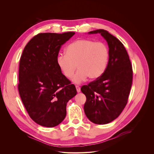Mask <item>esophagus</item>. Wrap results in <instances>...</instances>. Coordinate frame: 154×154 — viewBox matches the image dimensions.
I'll return each mask as SVG.
<instances>
[{"label": "esophagus", "mask_w": 154, "mask_h": 154, "mask_svg": "<svg viewBox=\"0 0 154 154\" xmlns=\"http://www.w3.org/2000/svg\"><path fill=\"white\" fill-rule=\"evenodd\" d=\"M75 88H76V90H77V93H80V87L79 86H78V85H76Z\"/></svg>", "instance_id": "esophagus-1"}]
</instances>
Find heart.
<instances>
[{
	"mask_svg": "<svg viewBox=\"0 0 154 154\" xmlns=\"http://www.w3.org/2000/svg\"><path fill=\"white\" fill-rule=\"evenodd\" d=\"M109 58L108 48L103 42L90 39H79L66 48V54L57 56V63L63 74L80 84L89 77L97 79L105 72Z\"/></svg>",
	"mask_w": 154,
	"mask_h": 154,
	"instance_id": "heart-1",
	"label": "heart"
}]
</instances>
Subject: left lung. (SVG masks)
I'll return each instance as SVG.
<instances>
[{"label":"left lung","instance_id":"8db88e82","mask_svg":"<svg viewBox=\"0 0 154 154\" xmlns=\"http://www.w3.org/2000/svg\"><path fill=\"white\" fill-rule=\"evenodd\" d=\"M100 33L109 48V60L102 76L81 88L86 96V116L96 124H106L117 118L127 105L132 84L133 71L123 44L108 31L99 29L89 34Z\"/></svg>","mask_w":154,"mask_h":154}]
</instances>
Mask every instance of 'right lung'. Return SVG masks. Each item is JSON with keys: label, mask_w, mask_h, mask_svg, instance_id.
Instances as JSON below:
<instances>
[{"label": "right lung", "mask_w": 154, "mask_h": 154, "mask_svg": "<svg viewBox=\"0 0 154 154\" xmlns=\"http://www.w3.org/2000/svg\"><path fill=\"white\" fill-rule=\"evenodd\" d=\"M74 34L39 33L27 43L20 57L19 93L30 117L40 125L60 124L66 115L67 102L77 94L75 85L57 63L61 46Z\"/></svg>", "instance_id": "add662e5"}]
</instances>
